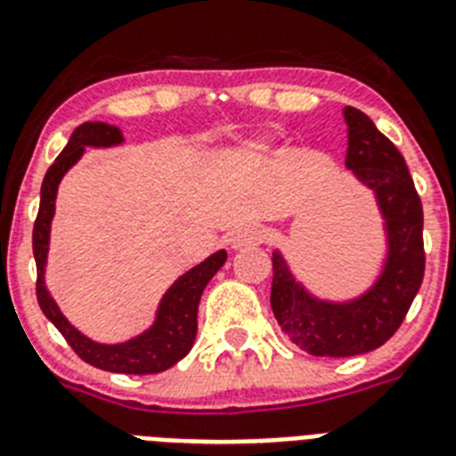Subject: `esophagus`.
I'll return each instance as SVG.
<instances>
[{
	"mask_svg": "<svg viewBox=\"0 0 456 456\" xmlns=\"http://www.w3.org/2000/svg\"><path fill=\"white\" fill-rule=\"evenodd\" d=\"M265 241V232L260 228H241L237 231L235 235L231 237V247L232 248H251L257 247V244H263Z\"/></svg>",
	"mask_w": 456,
	"mask_h": 456,
	"instance_id": "34e87169",
	"label": "esophagus"
}]
</instances>
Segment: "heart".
<instances>
[{
    "mask_svg": "<svg viewBox=\"0 0 456 456\" xmlns=\"http://www.w3.org/2000/svg\"><path fill=\"white\" fill-rule=\"evenodd\" d=\"M260 148L263 146H260V143H256V146H253V151H260Z\"/></svg>",
    "mask_w": 456,
    "mask_h": 456,
    "instance_id": "b5f03b06",
    "label": "heart"
}]
</instances>
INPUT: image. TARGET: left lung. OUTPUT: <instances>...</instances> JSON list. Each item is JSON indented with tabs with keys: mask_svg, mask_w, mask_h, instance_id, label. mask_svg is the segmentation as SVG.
I'll return each mask as SVG.
<instances>
[{
	"mask_svg": "<svg viewBox=\"0 0 456 456\" xmlns=\"http://www.w3.org/2000/svg\"><path fill=\"white\" fill-rule=\"evenodd\" d=\"M347 164L372 189L384 219L386 257L377 281L347 301L320 299L305 289L281 251H273L272 310L292 345L310 356H358L381 347L404 322L425 276L422 203L404 157L377 125L345 107Z\"/></svg>",
	"mask_w": 456,
	"mask_h": 456,
	"instance_id": "8db88e82",
	"label": "left lung"
}]
</instances>
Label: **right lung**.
Masks as SVG:
<instances>
[{
  "instance_id": "obj_1",
  "label": "right lung",
  "mask_w": 456,
  "mask_h": 456,
  "mask_svg": "<svg viewBox=\"0 0 456 456\" xmlns=\"http://www.w3.org/2000/svg\"><path fill=\"white\" fill-rule=\"evenodd\" d=\"M123 143V132L116 125L109 123H82L72 132L68 146L61 155L56 157L54 164L47 168L43 187H40V208L34 224V257L38 269L36 281V297H38L40 310L45 313L47 320L61 331L68 345L75 349L82 361L91 363L93 368L107 370V372L123 374H157L173 368L180 358H184L196 340L199 331V304L200 294L209 278L224 267L228 253H212L208 260L184 272L183 276L167 289L159 305H157L155 322L151 329L139 333L132 340L118 342V345H102L77 331L70 322L63 317L56 301L52 299L50 289L45 285V265L47 251H50V228L54 219V200L59 191V183L68 171L82 159L86 146L93 148H111Z\"/></svg>"
}]
</instances>
